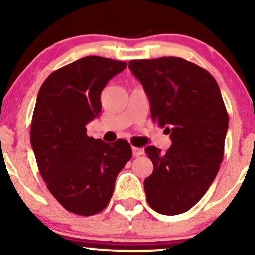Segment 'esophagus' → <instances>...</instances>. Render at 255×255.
I'll use <instances>...</instances> for the list:
<instances>
[{
	"label": "esophagus",
	"instance_id": "1",
	"mask_svg": "<svg viewBox=\"0 0 255 255\" xmlns=\"http://www.w3.org/2000/svg\"><path fill=\"white\" fill-rule=\"evenodd\" d=\"M131 151H133V156L134 157H139L141 154H144V150L139 147H131Z\"/></svg>",
	"mask_w": 255,
	"mask_h": 255
}]
</instances>
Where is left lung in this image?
I'll list each match as a JSON object with an SVG mask.
<instances>
[{"label": "left lung", "mask_w": 255, "mask_h": 255, "mask_svg": "<svg viewBox=\"0 0 255 255\" xmlns=\"http://www.w3.org/2000/svg\"><path fill=\"white\" fill-rule=\"evenodd\" d=\"M144 86L151 118L170 134L165 153L148 146L153 171L144 181L154 211H188L210 188L223 160L229 118L217 81L206 69L181 57L129 61Z\"/></svg>", "instance_id": "1"}]
</instances>
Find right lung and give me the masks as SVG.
I'll return each mask as SVG.
<instances>
[{
	"label": "right lung",
	"mask_w": 255,
	"mask_h": 255,
	"mask_svg": "<svg viewBox=\"0 0 255 255\" xmlns=\"http://www.w3.org/2000/svg\"><path fill=\"white\" fill-rule=\"evenodd\" d=\"M127 67L122 61L86 56L52 72L37 96L31 145L46 187L67 211H103L119 172L131 158L130 145L87 136L86 125L102 110L101 93Z\"/></svg>",
	"instance_id": "1"
}]
</instances>
